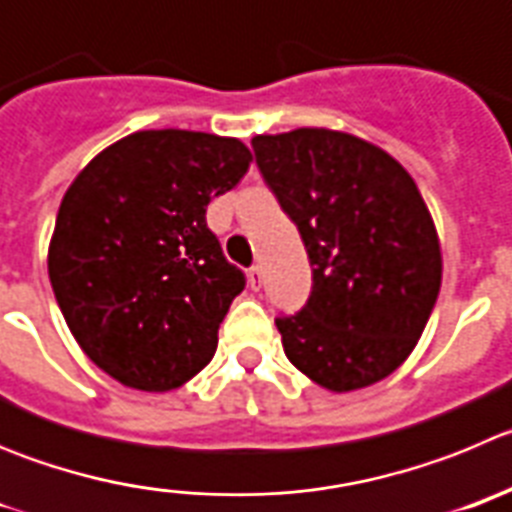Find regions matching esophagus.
<instances>
[{"label":"esophagus","mask_w":512,"mask_h":512,"mask_svg":"<svg viewBox=\"0 0 512 512\" xmlns=\"http://www.w3.org/2000/svg\"><path fill=\"white\" fill-rule=\"evenodd\" d=\"M247 283H250L252 290H260L262 285V270L257 265H252L250 270H247Z\"/></svg>","instance_id":"1"}]
</instances>
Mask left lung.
I'll return each instance as SVG.
<instances>
[{"instance_id":"left-lung-1","label":"left lung","mask_w":512,"mask_h":512,"mask_svg":"<svg viewBox=\"0 0 512 512\" xmlns=\"http://www.w3.org/2000/svg\"><path fill=\"white\" fill-rule=\"evenodd\" d=\"M252 147L313 270L306 306L275 319L285 357L331 393L370 388L416 349L439 298L434 216L411 173L357 135L298 127Z\"/></svg>"}]
</instances>
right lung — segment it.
I'll return each instance as SVG.
<instances>
[{
  "label": "right lung",
  "instance_id": "obj_1",
  "mask_svg": "<svg viewBox=\"0 0 512 512\" xmlns=\"http://www.w3.org/2000/svg\"><path fill=\"white\" fill-rule=\"evenodd\" d=\"M252 163L237 137L142 130L104 147L63 193L48 245L78 347L127 388L165 393L211 362L245 275L206 227Z\"/></svg>",
  "mask_w": 512,
  "mask_h": 512
}]
</instances>
